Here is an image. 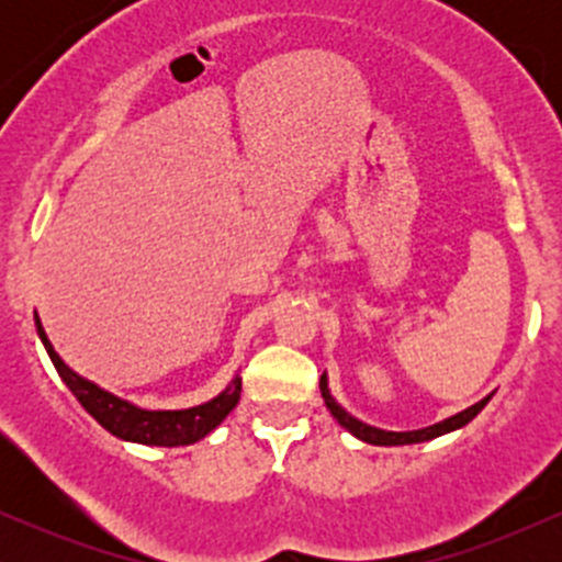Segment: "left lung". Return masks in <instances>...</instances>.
<instances>
[{
	"label": "left lung",
	"mask_w": 562,
	"mask_h": 562,
	"mask_svg": "<svg viewBox=\"0 0 562 562\" xmlns=\"http://www.w3.org/2000/svg\"><path fill=\"white\" fill-rule=\"evenodd\" d=\"M319 389H322V398H325L327 409H330V415L335 417V420L344 425V428L351 436L362 438V441H367V443H375V447H404V443H423V441H430V438L451 434V430L462 428V425H468L470 420H473V417L479 415L483 406L488 404V398H492V393H488V396L481 398L479 404H473V406H468V409L457 412V415L447 417V420H441V423H436V425H428V428H420V430H404V434H396V430L372 428V425H367L362 420H357V417L348 415L344 406H340L330 396V389H327V375H322Z\"/></svg>",
	"instance_id": "left-lung-1"
}]
</instances>
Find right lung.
<instances>
[{
    "instance_id": "right-lung-1",
    "label": "right lung",
    "mask_w": 562,
    "mask_h": 562,
    "mask_svg": "<svg viewBox=\"0 0 562 562\" xmlns=\"http://www.w3.org/2000/svg\"><path fill=\"white\" fill-rule=\"evenodd\" d=\"M34 319L38 338H42L44 348H47L57 375L63 378V383L68 385L70 393L79 398L83 409H87L89 415L115 438H124V441L134 443H147V447H187V443H195L200 438L209 436L211 430L235 409L237 402H240L243 383L240 378H235L216 398H211V402L200 406H190V409H142V406H134L132 402H124V398L102 391L100 385L89 383L87 378L76 375V372L57 357L47 333H44L42 322H38V314H34Z\"/></svg>"
}]
</instances>
